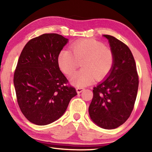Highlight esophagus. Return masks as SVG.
<instances>
[{"label":"esophagus","instance_id":"obj_1","mask_svg":"<svg viewBox=\"0 0 152 152\" xmlns=\"http://www.w3.org/2000/svg\"><path fill=\"white\" fill-rule=\"evenodd\" d=\"M84 90V88H82V87H77L76 88V92H78V93H80L82 91H83Z\"/></svg>","mask_w":152,"mask_h":152}]
</instances>
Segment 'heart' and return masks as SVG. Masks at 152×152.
Wrapping results in <instances>:
<instances>
[{"label": "heart", "mask_w": 152, "mask_h": 152, "mask_svg": "<svg viewBox=\"0 0 152 152\" xmlns=\"http://www.w3.org/2000/svg\"><path fill=\"white\" fill-rule=\"evenodd\" d=\"M70 50L60 51L58 63L64 74L71 76L82 62V70L71 78L74 85L88 86L95 78L97 80L104 78L112 70L114 54L101 42L95 39L79 40L70 45Z\"/></svg>", "instance_id": "b5f03b06"}]
</instances>
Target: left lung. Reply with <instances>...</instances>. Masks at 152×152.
Returning <instances> with one entry per match:
<instances>
[{"mask_svg":"<svg viewBox=\"0 0 152 152\" xmlns=\"http://www.w3.org/2000/svg\"><path fill=\"white\" fill-rule=\"evenodd\" d=\"M103 36L109 40L114 54V64L106 79L94 87L88 112L95 124L113 129L123 124L132 112L139 77L134 58L128 46L113 36Z\"/></svg>","mask_w":152,"mask_h":152,"instance_id":"8db88e82","label":"left lung"}]
</instances>
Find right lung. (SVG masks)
I'll use <instances>...</instances> for the list:
<instances>
[{"label":"right lung","instance_id":"right-lung-1","mask_svg":"<svg viewBox=\"0 0 152 152\" xmlns=\"http://www.w3.org/2000/svg\"><path fill=\"white\" fill-rule=\"evenodd\" d=\"M68 42L57 33H45L29 40L20 53L13 78L17 100L24 116L35 125L58 120L77 94L58 63Z\"/></svg>","mask_w":152,"mask_h":152}]
</instances>
